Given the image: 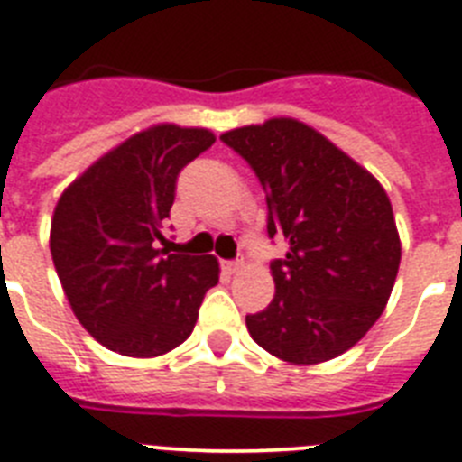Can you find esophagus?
Returning a JSON list of instances; mask_svg holds the SVG:
<instances>
[{
	"label": "esophagus",
	"instance_id": "esophagus-1",
	"mask_svg": "<svg viewBox=\"0 0 462 462\" xmlns=\"http://www.w3.org/2000/svg\"><path fill=\"white\" fill-rule=\"evenodd\" d=\"M224 269H226L228 274H238V272H243V260L224 262Z\"/></svg>",
	"mask_w": 462,
	"mask_h": 462
}]
</instances>
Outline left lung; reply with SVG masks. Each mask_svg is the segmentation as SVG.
I'll list each match as a JSON object with an SVG mask.
<instances>
[{"instance_id":"obj_1","label":"left lung","mask_w":462,"mask_h":462,"mask_svg":"<svg viewBox=\"0 0 462 462\" xmlns=\"http://www.w3.org/2000/svg\"><path fill=\"white\" fill-rule=\"evenodd\" d=\"M267 193L269 236L289 253L272 264L274 298L245 317L257 346L289 365L353 348L389 302L401 236L386 190L329 138L291 116L221 133Z\"/></svg>"}]
</instances>
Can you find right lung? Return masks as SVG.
I'll use <instances>...</instances> for the list:
<instances>
[{"label": "right lung", "instance_id": "add662e5", "mask_svg": "<svg viewBox=\"0 0 462 462\" xmlns=\"http://www.w3.org/2000/svg\"><path fill=\"white\" fill-rule=\"evenodd\" d=\"M208 128L154 124L133 133L64 188L50 250L85 331L126 357H160L193 334L219 283L214 254H171L157 243L176 176L214 143Z\"/></svg>", "mask_w": 462, "mask_h": 462}]
</instances>
